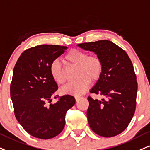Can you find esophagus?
<instances>
[{
  "instance_id": "obj_1",
  "label": "esophagus",
  "mask_w": 150,
  "mask_h": 150,
  "mask_svg": "<svg viewBox=\"0 0 150 150\" xmlns=\"http://www.w3.org/2000/svg\"><path fill=\"white\" fill-rule=\"evenodd\" d=\"M75 100H76V102H78L79 100H80V99L82 98V97L80 96H75Z\"/></svg>"
}]
</instances>
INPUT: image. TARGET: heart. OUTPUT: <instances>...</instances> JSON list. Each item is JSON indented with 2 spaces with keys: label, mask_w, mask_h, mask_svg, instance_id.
<instances>
[{
  "label": "heart",
  "mask_w": 150,
  "mask_h": 150,
  "mask_svg": "<svg viewBox=\"0 0 150 150\" xmlns=\"http://www.w3.org/2000/svg\"><path fill=\"white\" fill-rule=\"evenodd\" d=\"M65 60L70 64L77 66L75 73L77 79L63 87V93L75 96L82 94L89 88L90 80L96 82L101 76L103 64L98 56H88L85 52L73 49L65 56ZM50 70L51 76L55 82L59 84H64L66 82L64 70L59 61H53Z\"/></svg>",
  "instance_id": "heart-1"
}]
</instances>
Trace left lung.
<instances>
[{"mask_svg":"<svg viewBox=\"0 0 150 150\" xmlns=\"http://www.w3.org/2000/svg\"><path fill=\"white\" fill-rule=\"evenodd\" d=\"M101 59V76L90 92L101 95V100L88 96L86 115L93 132L113 137L127 129L136 107L138 83L131 59L123 49L107 40L78 45Z\"/></svg>","mask_w":150,"mask_h":150,"instance_id":"1","label":"left lung"}]
</instances>
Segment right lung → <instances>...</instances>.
<instances>
[{
	"label": "right lung",
	"instance_id": "obj_1",
	"mask_svg": "<svg viewBox=\"0 0 150 150\" xmlns=\"http://www.w3.org/2000/svg\"><path fill=\"white\" fill-rule=\"evenodd\" d=\"M67 47L41 45L27 49L14 66L10 96L14 115L27 133L40 139L59 135L65 127L66 112L75 103L71 95H57L58 86L51 76L52 63Z\"/></svg>",
	"mask_w": 150,
	"mask_h": 150
}]
</instances>
